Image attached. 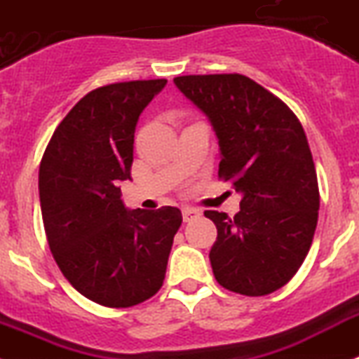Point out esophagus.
I'll list each match as a JSON object with an SVG mask.
<instances>
[{"label": "esophagus", "mask_w": 359, "mask_h": 359, "mask_svg": "<svg viewBox=\"0 0 359 359\" xmlns=\"http://www.w3.org/2000/svg\"><path fill=\"white\" fill-rule=\"evenodd\" d=\"M183 214V222H192V219H196V217H200V210L198 209H192V207H185V209L182 210Z\"/></svg>", "instance_id": "esophagus-1"}]
</instances>
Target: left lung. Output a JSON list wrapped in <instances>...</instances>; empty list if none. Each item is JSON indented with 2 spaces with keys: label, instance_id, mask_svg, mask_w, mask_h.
Wrapping results in <instances>:
<instances>
[{
  "label": "left lung",
  "instance_id": "1",
  "mask_svg": "<svg viewBox=\"0 0 359 359\" xmlns=\"http://www.w3.org/2000/svg\"><path fill=\"white\" fill-rule=\"evenodd\" d=\"M174 83L209 118L222 152L217 176L241 194L234 217L205 210L217 229L209 254L214 278L243 296L281 289L311 249L320 210L299 119L247 76H177Z\"/></svg>",
  "mask_w": 359,
  "mask_h": 359
}]
</instances>
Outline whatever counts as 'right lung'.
I'll return each mask as SVG.
<instances>
[{
	"instance_id": "add662e5",
	"label": "right lung",
	"mask_w": 359,
	"mask_h": 359,
	"mask_svg": "<svg viewBox=\"0 0 359 359\" xmlns=\"http://www.w3.org/2000/svg\"><path fill=\"white\" fill-rule=\"evenodd\" d=\"M167 79L90 90L52 134L39 165V203L48 247L69 283L103 307L127 309L163 285L176 207L128 210L119 182L130 180L140 114Z\"/></svg>"
}]
</instances>
